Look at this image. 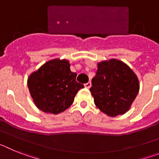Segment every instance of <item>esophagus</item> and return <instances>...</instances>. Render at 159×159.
I'll return each instance as SVG.
<instances>
[{
	"instance_id": "1",
	"label": "esophagus",
	"mask_w": 159,
	"mask_h": 159,
	"mask_svg": "<svg viewBox=\"0 0 159 159\" xmlns=\"http://www.w3.org/2000/svg\"><path fill=\"white\" fill-rule=\"evenodd\" d=\"M84 87H85L86 88H90L91 87H92V83H91V82L87 83V84H84Z\"/></svg>"
}]
</instances>
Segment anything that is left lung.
<instances>
[{
  "label": "left lung",
  "instance_id": "obj_1",
  "mask_svg": "<svg viewBox=\"0 0 159 159\" xmlns=\"http://www.w3.org/2000/svg\"><path fill=\"white\" fill-rule=\"evenodd\" d=\"M90 88L97 107L111 117L129 111L139 91V81L127 64L116 59L98 63Z\"/></svg>",
  "mask_w": 159,
  "mask_h": 159
}]
</instances>
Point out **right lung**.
<instances>
[{
	"mask_svg": "<svg viewBox=\"0 0 159 159\" xmlns=\"http://www.w3.org/2000/svg\"><path fill=\"white\" fill-rule=\"evenodd\" d=\"M69 61L49 60L28 78V87L38 109L57 115L64 111L74 102L83 84L76 82L77 74L70 69Z\"/></svg>",
	"mask_w": 159,
	"mask_h": 159,
	"instance_id": "1",
	"label": "right lung"
}]
</instances>
